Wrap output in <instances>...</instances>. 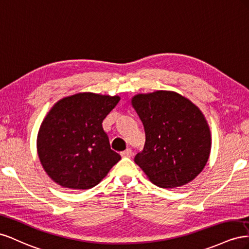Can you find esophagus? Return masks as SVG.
Instances as JSON below:
<instances>
[{"label":"esophagus","instance_id":"esophagus-1","mask_svg":"<svg viewBox=\"0 0 249 249\" xmlns=\"http://www.w3.org/2000/svg\"><path fill=\"white\" fill-rule=\"evenodd\" d=\"M131 155H132V151H131L130 148L126 149V150L121 152V156H123V158H130Z\"/></svg>","mask_w":249,"mask_h":249}]
</instances>
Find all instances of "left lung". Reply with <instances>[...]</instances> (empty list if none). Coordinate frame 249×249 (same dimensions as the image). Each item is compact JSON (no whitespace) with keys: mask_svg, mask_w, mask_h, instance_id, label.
<instances>
[{"mask_svg":"<svg viewBox=\"0 0 249 249\" xmlns=\"http://www.w3.org/2000/svg\"><path fill=\"white\" fill-rule=\"evenodd\" d=\"M144 125L146 142L134 161L160 188L193 180L209 160L212 138L201 110L170 90L139 94L131 99Z\"/></svg>","mask_w":249,"mask_h":249,"instance_id":"left-lung-1","label":"left lung"}]
</instances>
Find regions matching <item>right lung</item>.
Returning <instances> with one entry per match:
<instances>
[{
  "instance_id": "obj_1",
  "label": "right lung",
  "mask_w": 249,
  "mask_h": 249,
  "mask_svg": "<svg viewBox=\"0 0 249 249\" xmlns=\"http://www.w3.org/2000/svg\"><path fill=\"white\" fill-rule=\"evenodd\" d=\"M119 101V96L79 93L53 105L36 142L40 164L53 181L63 188L88 190L121 160L102 127Z\"/></svg>"
}]
</instances>
